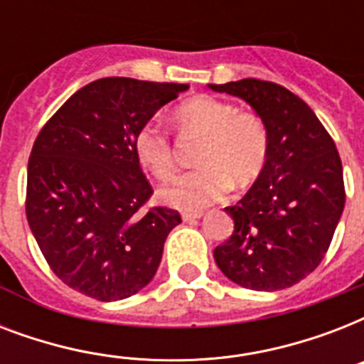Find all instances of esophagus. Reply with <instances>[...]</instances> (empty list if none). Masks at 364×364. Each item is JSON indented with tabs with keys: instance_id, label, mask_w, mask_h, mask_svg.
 Wrapping results in <instances>:
<instances>
[{
	"instance_id": "34e87169",
	"label": "esophagus",
	"mask_w": 364,
	"mask_h": 364,
	"mask_svg": "<svg viewBox=\"0 0 364 364\" xmlns=\"http://www.w3.org/2000/svg\"><path fill=\"white\" fill-rule=\"evenodd\" d=\"M202 215H204L202 211H185L181 217L185 223H193V221H196V219H200Z\"/></svg>"
}]
</instances>
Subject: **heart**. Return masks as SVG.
<instances>
[{
    "mask_svg": "<svg viewBox=\"0 0 364 364\" xmlns=\"http://www.w3.org/2000/svg\"><path fill=\"white\" fill-rule=\"evenodd\" d=\"M177 128L183 136L202 137L196 153L198 170L177 177L160 191L164 204L200 211L227 196L230 187H247L264 168L268 132L259 115L211 96H198L179 105ZM137 162L156 179L166 181L176 170L170 137L156 124H145L134 136Z\"/></svg>",
    "mask_w": 364,
    "mask_h": 364,
    "instance_id": "1",
    "label": "heart"
}]
</instances>
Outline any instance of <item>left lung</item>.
<instances>
[{"label": "left lung", "instance_id": "1", "mask_svg": "<svg viewBox=\"0 0 364 364\" xmlns=\"http://www.w3.org/2000/svg\"><path fill=\"white\" fill-rule=\"evenodd\" d=\"M208 87L251 105L268 132L264 168L243 198L225 208L234 232L213 251L217 266L245 289L291 287L319 266L344 211L336 145L308 104L276 82Z\"/></svg>", "mask_w": 364, "mask_h": 364}]
</instances>
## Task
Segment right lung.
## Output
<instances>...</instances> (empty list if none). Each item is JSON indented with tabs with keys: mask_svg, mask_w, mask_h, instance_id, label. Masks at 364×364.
<instances>
[{
	"mask_svg": "<svg viewBox=\"0 0 364 364\" xmlns=\"http://www.w3.org/2000/svg\"><path fill=\"white\" fill-rule=\"evenodd\" d=\"M188 85L105 77L79 88L39 132L28 162L26 215L48 266L79 293L128 299L159 270L176 210L153 194L134 136Z\"/></svg>",
	"mask_w": 364,
	"mask_h": 364,
	"instance_id": "add662e5",
	"label": "right lung"
}]
</instances>
